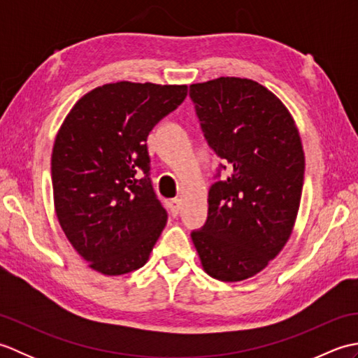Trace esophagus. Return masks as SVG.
<instances>
[{"instance_id":"34e87169","label":"esophagus","mask_w":358,"mask_h":358,"mask_svg":"<svg viewBox=\"0 0 358 358\" xmlns=\"http://www.w3.org/2000/svg\"><path fill=\"white\" fill-rule=\"evenodd\" d=\"M167 208H169L172 217H177L178 215V210L181 208V201L178 199H172L167 201Z\"/></svg>"}]
</instances>
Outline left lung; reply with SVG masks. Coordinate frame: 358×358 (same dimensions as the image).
<instances>
[{"label":"left lung","mask_w":358,"mask_h":358,"mask_svg":"<svg viewBox=\"0 0 358 358\" xmlns=\"http://www.w3.org/2000/svg\"><path fill=\"white\" fill-rule=\"evenodd\" d=\"M189 95L204 138L231 167L212 185L206 224L192 241L210 277L246 280L292 234L305 177L299 129L280 98L254 80L220 77L191 85Z\"/></svg>","instance_id":"8db88e82"}]
</instances>
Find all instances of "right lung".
<instances>
[{"label":"right lung","instance_id":"add662e5","mask_svg":"<svg viewBox=\"0 0 358 358\" xmlns=\"http://www.w3.org/2000/svg\"><path fill=\"white\" fill-rule=\"evenodd\" d=\"M186 95V85L108 83L83 95L59 127L50 162L53 206L94 271L123 275L149 260L167 214L150 185L146 140Z\"/></svg>","mask_w":358,"mask_h":358}]
</instances>
